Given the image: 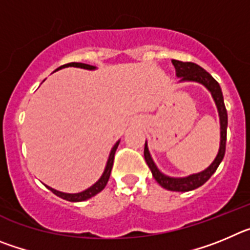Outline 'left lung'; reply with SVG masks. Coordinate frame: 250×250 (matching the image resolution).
<instances>
[{
    "label": "left lung",
    "instance_id": "8db88e82",
    "mask_svg": "<svg viewBox=\"0 0 250 250\" xmlns=\"http://www.w3.org/2000/svg\"><path fill=\"white\" fill-rule=\"evenodd\" d=\"M173 63L174 66H175L176 75H178L179 77H182V81H196V83H200L211 92L220 116L219 152H218L215 160L213 161V164L208 167L207 170H204V171H202V173L199 174H194V175L188 176V178H169V176L164 175L163 173H160V170L156 167L155 163L152 161L149 149H147V145L146 143H145V161H146L147 167L151 170L152 176H154V179H155L156 182H158L163 188L167 189V190L189 191L194 190L196 188L202 187L204 183H207L208 180L210 179V176L215 173V170L218 169L220 163H222L225 154V145H227L228 114H227V109H225L222 89H220L219 83H218V81H216L209 72H207L204 68L200 67L199 65H196V63L194 62H183V61H179V60H173Z\"/></svg>",
    "mask_w": 250,
    "mask_h": 250
}]
</instances>
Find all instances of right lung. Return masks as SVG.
I'll list each match as a JSON object with an SVG mask.
<instances>
[{"label":"right lung","mask_w":250,"mask_h":250,"mask_svg":"<svg viewBox=\"0 0 250 250\" xmlns=\"http://www.w3.org/2000/svg\"><path fill=\"white\" fill-rule=\"evenodd\" d=\"M68 66H74V67H81V68H86V70H94V66L91 65H86V63H81V62H70V63H65V65L60 66L57 70L62 67H68ZM118 145L119 143L115 144V146L112 147L111 152H110V156H109V160H107V164H106L105 167V171H104L103 176L99 179V182L95 183L91 188L89 189H86L85 191H81V193H77V194H66V193H61V191H57L52 188L47 187L55 195L60 196V198H62V199L68 200V202H83V200H87L90 198H92L94 195L100 193L103 190L104 188L106 187L107 182H109V178H110V174H111V169H112V165H114V159H115V152H116V149H118Z\"/></svg>","instance_id":"add662e5"}]
</instances>
